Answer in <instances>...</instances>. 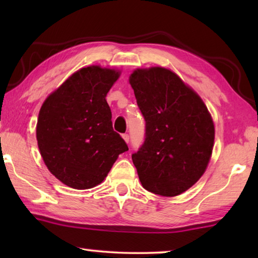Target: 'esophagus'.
<instances>
[{
	"mask_svg": "<svg viewBox=\"0 0 258 258\" xmlns=\"http://www.w3.org/2000/svg\"><path fill=\"white\" fill-rule=\"evenodd\" d=\"M123 139L125 140V142H126V143H128V141H130V135H128V134H126V133H125V134H123Z\"/></svg>",
	"mask_w": 258,
	"mask_h": 258,
	"instance_id": "1",
	"label": "esophagus"
}]
</instances>
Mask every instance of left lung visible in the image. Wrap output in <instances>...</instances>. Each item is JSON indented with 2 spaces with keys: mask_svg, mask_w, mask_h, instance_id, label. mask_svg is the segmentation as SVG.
Masks as SVG:
<instances>
[{
  "mask_svg": "<svg viewBox=\"0 0 258 258\" xmlns=\"http://www.w3.org/2000/svg\"><path fill=\"white\" fill-rule=\"evenodd\" d=\"M146 120V139L132 155L142 186L174 197L195 184L211 159L215 128L207 107L175 73L137 69L130 76Z\"/></svg>",
  "mask_w": 258,
  "mask_h": 258,
  "instance_id": "8db88e82",
  "label": "left lung"
}]
</instances>
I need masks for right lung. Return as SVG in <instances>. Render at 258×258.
<instances>
[{"label": "right lung", "mask_w": 258, "mask_h": 258, "mask_svg": "<svg viewBox=\"0 0 258 258\" xmlns=\"http://www.w3.org/2000/svg\"><path fill=\"white\" fill-rule=\"evenodd\" d=\"M120 72L90 66L63 82L43 102L36 125L46 167L73 189L101 183L118 156L128 150L112 128L107 93Z\"/></svg>", "instance_id": "obj_1"}]
</instances>
